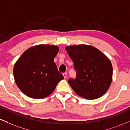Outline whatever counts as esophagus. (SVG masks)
Listing matches in <instances>:
<instances>
[{
    "label": "esophagus",
    "mask_w": 130,
    "mask_h": 130,
    "mask_svg": "<svg viewBox=\"0 0 130 130\" xmlns=\"http://www.w3.org/2000/svg\"><path fill=\"white\" fill-rule=\"evenodd\" d=\"M63 76L64 78H65V79H66L67 76V73H63Z\"/></svg>",
    "instance_id": "esophagus-1"
}]
</instances>
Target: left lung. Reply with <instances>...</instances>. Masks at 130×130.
<instances>
[{
    "mask_svg": "<svg viewBox=\"0 0 130 130\" xmlns=\"http://www.w3.org/2000/svg\"><path fill=\"white\" fill-rule=\"evenodd\" d=\"M74 63L75 79L68 84L77 95L87 99H96L108 90L112 81V67L108 58L94 46L77 45L67 46Z\"/></svg>",
    "mask_w": 130,
    "mask_h": 130,
    "instance_id": "1",
    "label": "left lung"
}]
</instances>
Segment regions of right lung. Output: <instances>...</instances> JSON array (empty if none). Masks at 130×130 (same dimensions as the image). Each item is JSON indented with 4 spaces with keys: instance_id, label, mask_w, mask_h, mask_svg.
Wrapping results in <instances>:
<instances>
[{
    "instance_id": "1",
    "label": "right lung",
    "mask_w": 130,
    "mask_h": 130,
    "mask_svg": "<svg viewBox=\"0 0 130 130\" xmlns=\"http://www.w3.org/2000/svg\"><path fill=\"white\" fill-rule=\"evenodd\" d=\"M58 51L56 46L39 45L22 54L15 63L13 73L17 85L25 94L42 99L54 91L64 78L54 62Z\"/></svg>"
}]
</instances>
